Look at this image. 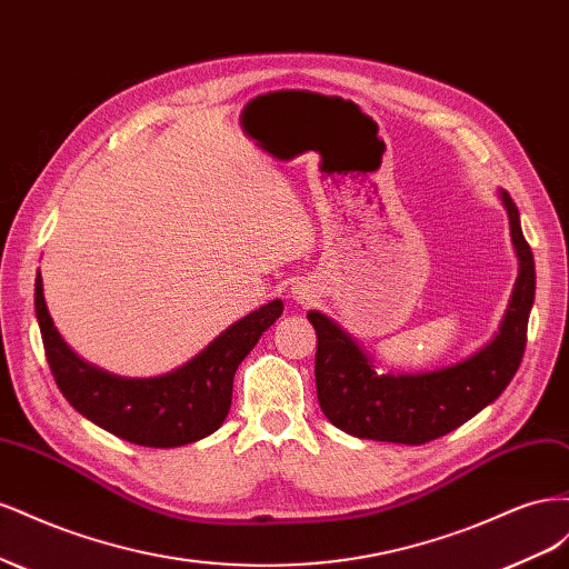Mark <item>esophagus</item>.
Segmentation results:
<instances>
[{
    "mask_svg": "<svg viewBox=\"0 0 569 569\" xmlns=\"http://www.w3.org/2000/svg\"><path fill=\"white\" fill-rule=\"evenodd\" d=\"M291 297H295V301H299V303H311L316 299V289H313V284H308L303 280V282H297L295 287H291Z\"/></svg>",
    "mask_w": 569,
    "mask_h": 569,
    "instance_id": "1",
    "label": "esophagus"
}]
</instances>
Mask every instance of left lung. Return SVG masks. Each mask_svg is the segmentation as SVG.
<instances>
[{
    "instance_id": "8db88e82",
    "label": "left lung",
    "mask_w": 569,
    "mask_h": 569,
    "mask_svg": "<svg viewBox=\"0 0 569 569\" xmlns=\"http://www.w3.org/2000/svg\"><path fill=\"white\" fill-rule=\"evenodd\" d=\"M498 197L508 211L520 270L496 337L470 358L432 372L382 375L335 320L308 311L318 335V401L325 418L341 432L391 443H427L475 418L510 385L522 363L537 272L518 206L506 189H498Z\"/></svg>"
}]
</instances>
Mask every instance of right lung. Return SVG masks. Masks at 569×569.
<instances>
[{
  "label": "right lung",
  "instance_id": "add662e5",
  "mask_svg": "<svg viewBox=\"0 0 569 569\" xmlns=\"http://www.w3.org/2000/svg\"><path fill=\"white\" fill-rule=\"evenodd\" d=\"M282 308L274 299L230 325L182 368L134 380L99 370L73 353L47 311L40 270L36 278V316L47 363L66 401L107 432L151 449H173L216 432L230 412L239 363Z\"/></svg>",
  "mask_w": 569,
  "mask_h": 569
}]
</instances>
